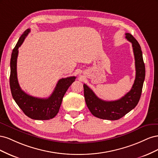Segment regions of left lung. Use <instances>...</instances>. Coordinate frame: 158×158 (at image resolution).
Masks as SVG:
<instances>
[{
	"instance_id": "left-lung-1",
	"label": "left lung",
	"mask_w": 158,
	"mask_h": 158,
	"mask_svg": "<svg viewBox=\"0 0 158 158\" xmlns=\"http://www.w3.org/2000/svg\"><path fill=\"white\" fill-rule=\"evenodd\" d=\"M126 39L132 43L135 59L136 78L132 87L121 99L107 102L99 99L87 85L84 84L85 101L94 116L106 120H118L135 108L139 102L145 79V65L141 47L131 33H126Z\"/></svg>"
}]
</instances>
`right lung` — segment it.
Returning a JSON list of instances; mask_svg holds the SVG:
<instances>
[{
  "label": "right lung",
  "instance_id": "1",
  "mask_svg": "<svg viewBox=\"0 0 158 158\" xmlns=\"http://www.w3.org/2000/svg\"><path fill=\"white\" fill-rule=\"evenodd\" d=\"M30 31V29H27L23 32L12 52L10 76L11 93L14 101L28 117L35 120H49L54 118L58 113L66 92L76 77L70 76L60 79L53 92L48 98L33 97L23 92L20 87L17 78V57L18 48Z\"/></svg>",
  "mask_w": 158,
  "mask_h": 158
}]
</instances>
